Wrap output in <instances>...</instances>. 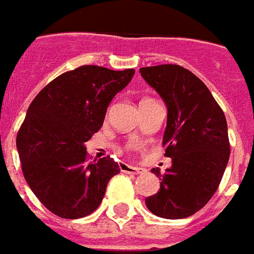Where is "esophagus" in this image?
<instances>
[{
	"label": "esophagus",
	"mask_w": 254,
	"mask_h": 254,
	"mask_svg": "<svg viewBox=\"0 0 254 254\" xmlns=\"http://www.w3.org/2000/svg\"><path fill=\"white\" fill-rule=\"evenodd\" d=\"M120 171H122V172H126V174H130V175H139V174L143 172V168L122 163V164H120Z\"/></svg>",
	"instance_id": "obj_1"
}]
</instances>
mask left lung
I'll use <instances>...</instances> for the list:
<instances>
[{
    "label": "left lung",
    "instance_id": "obj_1",
    "mask_svg": "<svg viewBox=\"0 0 254 254\" xmlns=\"http://www.w3.org/2000/svg\"><path fill=\"white\" fill-rule=\"evenodd\" d=\"M139 72L167 105L163 146L172 159L164 175L152 170L161 182L159 191L145 199L147 209L164 219L191 216L212 198L227 167L226 116L204 82L186 68L163 64Z\"/></svg>",
    "mask_w": 254,
    "mask_h": 254
}]
</instances>
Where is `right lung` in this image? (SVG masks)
Masks as SVG:
<instances>
[{
    "mask_svg": "<svg viewBox=\"0 0 254 254\" xmlns=\"http://www.w3.org/2000/svg\"><path fill=\"white\" fill-rule=\"evenodd\" d=\"M82 65L46 84L27 109L16 138L23 175L38 199L63 219H79L101 204L120 165L109 156L90 161L84 143L102 127L112 98L134 76Z\"/></svg>",
    "mask_w": 254,
    "mask_h": 254,
    "instance_id": "add662e5",
    "label": "right lung"
}]
</instances>
